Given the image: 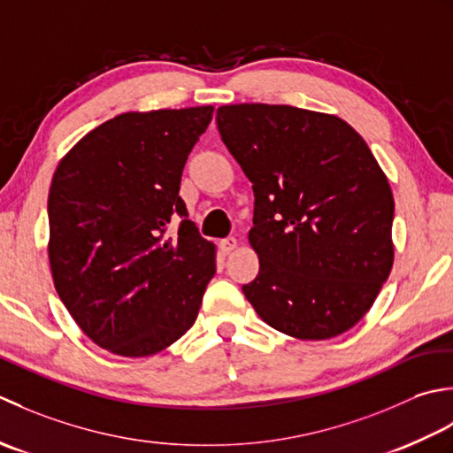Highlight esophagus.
<instances>
[{
    "label": "esophagus",
    "mask_w": 453,
    "mask_h": 453,
    "mask_svg": "<svg viewBox=\"0 0 453 453\" xmlns=\"http://www.w3.org/2000/svg\"><path fill=\"white\" fill-rule=\"evenodd\" d=\"M236 248H238V240H236L234 236L220 240V252H223L225 256H226V254H230V252H234Z\"/></svg>",
    "instance_id": "34e87169"
}]
</instances>
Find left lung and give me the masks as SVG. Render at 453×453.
<instances>
[{
  "label": "left lung",
  "instance_id": "left-lung-1",
  "mask_svg": "<svg viewBox=\"0 0 453 453\" xmlns=\"http://www.w3.org/2000/svg\"><path fill=\"white\" fill-rule=\"evenodd\" d=\"M217 127L256 197L248 240L260 272L242 291L257 317L299 340L357 325L395 257L393 191L364 138L291 105H223Z\"/></svg>",
  "mask_w": 453,
  "mask_h": 453
}]
</instances>
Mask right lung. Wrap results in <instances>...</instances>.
Returning a JSON list of instances; mask_svg holds the SVG:
<instances>
[{
  "label": "right lung",
  "instance_id": "add662e5",
  "mask_svg": "<svg viewBox=\"0 0 453 453\" xmlns=\"http://www.w3.org/2000/svg\"><path fill=\"white\" fill-rule=\"evenodd\" d=\"M213 105L131 111L72 146L49 191V262L64 307L99 348L144 357L191 328L217 248L186 219L181 172ZM179 240L163 238L172 214Z\"/></svg>",
  "mask_w": 453,
  "mask_h": 453
}]
</instances>
